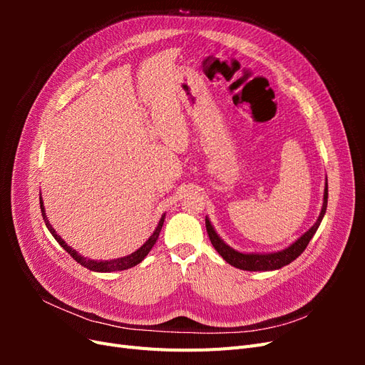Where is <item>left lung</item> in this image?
Returning <instances> with one entry per match:
<instances>
[{"mask_svg": "<svg viewBox=\"0 0 365 365\" xmlns=\"http://www.w3.org/2000/svg\"><path fill=\"white\" fill-rule=\"evenodd\" d=\"M326 207H327V182H326V189H324V202L322 213H319V217L317 219V222L311 230L306 231V233L298 239L295 244H292L289 248H286L279 252H272V254H244V252H237L233 248H230L225 245L220 237L216 235V231L213 230L210 220L205 219V227H207V233L210 237V242L215 247V250L224 257L225 262H228L233 267L244 269V271H271V269H279L284 264H289L292 260H295L300 254L306 250L307 244L311 242L312 236L315 235V231L318 230L319 224H322V219L326 213Z\"/></svg>", "mask_w": 365, "mask_h": 365, "instance_id": "left-lung-1", "label": "left lung"}]
</instances>
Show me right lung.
<instances>
[{
    "label": "right lung",
    "mask_w": 365,
    "mask_h": 365,
    "mask_svg": "<svg viewBox=\"0 0 365 365\" xmlns=\"http://www.w3.org/2000/svg\"><path fill=\"white\" fill-rule=\"evenodd\" d=\"M39 204H41V212H42V217H43V222H46V225H47V228L50 230V233L53 235V237L56 239L58 242H59V245L67 251L70 256L77 262V263H81V264H83L85 268H88V269H91V271H97V272H113V271H123V269H129V268H132V267H135V264H138L143 259H145L146 256H148V252L152 250V247L155 245V242H157V239H158V236H160V231H161V227H163V222H164V216L161 217V220H160V224H158V227H157V230L153 231V235L146 240V244L143 245L141 248H138L135 252H132L130 256H126V257H121V259H115V260H109V262H96V260H86L85 257H82L81 254H77L74 250H71L67 244H65V242L62 240V237L56 233V231H54V228L50 225V222H48V219H47V216H46V213H43V205H42V200L39 197Z\"/></svg>",
    "instance_id": "1"
}]
</instances>
